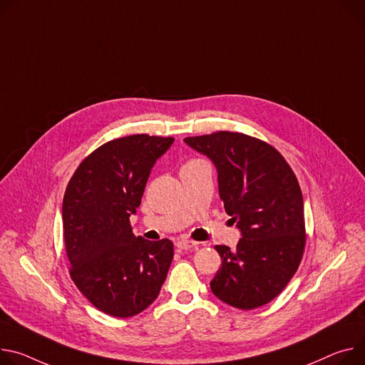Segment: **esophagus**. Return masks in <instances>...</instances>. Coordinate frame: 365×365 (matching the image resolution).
<instances>
[{"label": "esophagus", "mask_w": 365, "mask_h": 365, "mask_svg": "<svg viewBox=\"0 0 365 365\" xmlns=\"http://www.w3.org/2000/svg\"><path fill=\"white\" fill-rule=\"evenodd\" d=\"M175 246H176V249H178L179 252H182V250H187V249H190V247L197 246V243H196V242H192V240H178V242L175 243Z\"/></svg>", "instance_id": "1"}]
</instances>
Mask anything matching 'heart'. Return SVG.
I'll list each match as a JSON object with an SVG mask.
<instances>
[{"label": "heart", "mask_w": 365, "mask_h": 365, "mask_svg": "<svg viewBox=\"0 0 365 365\" xmlns=\"http://www.w3.org/2000/svg\"><path fill=\"white\" fill-rule=\"evenodd\" d=\"M190 163H193V161H190Z\"/></svg>", "instance_id": "b5f03b06"}]
</instances>
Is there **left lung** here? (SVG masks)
I'll use <instances>...</instances> for the list:
<instances>
[{
	"mask_svg": "<svg viewBox=\"0 0 365 365\" xmlns=\"http://www.w3.org/2000/svg\"><path fill=\"white\" fill-rule=\"evenodd\" d=\"M183 141L215 165L224 210L242 235L235 252L215 246L222 263L211 291L242 310L269 303L295 274L304 250V202L295 175L274 147L239 132Z\"/></svg>",
	"mask_w": 365,
	"mask_h": 365,
	"instance_id": "left-lung-1",
	"label": "left lung"
}]
</instances>
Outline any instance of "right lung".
I'll list each match as a JSON object with an SVG mask.
<instances>
[{
  "instance_id": "1",
  "label": "right lung",
  "mask_w": 365,
  "mask_h": 365,
  "mask_svg": "<svg viewBox=\"0 0 365 365\" xmlns=\"http://www.w3.org/2000/svg\"><path fill=\"white\" fill-rule=\"evenodd\" d=\"M173 141L145 134L113 140L78 165L65 190L71 278L94 307L113 317L145 310L168 277L173 243L135 237L129 217L137 214L151 169Z\"/></svg>"
}]
</instances>
